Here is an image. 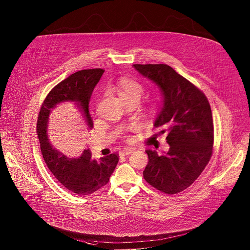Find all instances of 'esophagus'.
<instances>
[{"instance_id":"obj_1","label":"esophagus","mask_w":250,"mask_h":250,"mask_svg":"<svg viewBox=\"0 0 250 250\" xmlns=\"http://www.w3.org/2000/svg\"><path fill=\"white\" fill-rule=\"evenodd\" d=\"M133 152V150H131V149H126V150H123L121 152H120V155L121 156H125V155H128V154H130V153H132Z\"/></svg>"}]
</instances>
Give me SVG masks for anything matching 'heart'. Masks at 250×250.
Wrapping results in <instances>:
<instances>
[{
	"label": "heart",
	"mask_w": 250,
	"mask_h": 250,
	"mask_svg": "<svg viewBox=\"0 0 250 250\" xmlns=\"http://www.w3.org/2000/svg\"><path fill=\"white\" fill-rule=\"evenodd\" d=\"M113 90L124 102L131 100L139 101L144 93V88L140 83L127 77L121 78L113 87ZM158 108L159 107L156 102H151L148 108V112L151 116H155L158 112Z\"/></svg>",
	"instance_id": "b5f03b06"
}]
</instances>
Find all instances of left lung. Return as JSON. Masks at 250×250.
<instances>
[{
    "instance_id": "obj_1",
    "label": "left lung",
    "mask_w": 250,
    "mask_h": 250,
    "mask_svg": "<svg viewBox=\"0 0 250 250\" xmlns=\"http://www.w3.org/2000/svg\"><path fill=\"white\" fill-rule=\"evenodd\" d=\"M134 68L155 83L163 104L155 127L166 133L169 150L158 154L147 150L148 164L144 179L166 194H177L190 187L201 175L212 154L213 121L205 94L165 63L133 64Z\"/></svg>"
}]
</instances>
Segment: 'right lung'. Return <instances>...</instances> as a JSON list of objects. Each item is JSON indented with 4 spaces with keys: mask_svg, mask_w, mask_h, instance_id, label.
Instances as JSON below:
<instances>
[{
    "mask_svg": "<svg viewBox=\"0 0 250 250\" xmlns=\"http://www.w3.org/2000/svg\"><path fill=\"white\" fill-rule=\"evenodd\" d=\"M103 72L102 68H93L71 74L51 90L39 114L37 130L44 161L55 178L78 195L92 194L109 182L119 162V154L111 153L96 160L89 149L82 150L77 155L75 149L79 148L58 149L52 146L47 134L49 115L58 105L71 102L82 114L88 129H92L94 123L89 112V101Z\"/></svg>",
    "mask_w": 250,
    "mask_h": 250,
    "instance_id": "right-lung-1",
    "label": "right lung"
}]
</instances>
